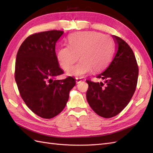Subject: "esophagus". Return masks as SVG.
Returning <instances> with one entry per match:
<instances>
[{
	"label": "esophagus",
	"mask_w": 153,
	"mask_h": 153,
	"mask_svg": "<svg viewBox=\"0 0 153 153\" xmlns=\"http://www.w3.org/2000/svg\"><path fill=\"white\" fill-rule=\"evenodd\" d=\"M81 82H82V79L80 78H76V84H79V83H80Z\"/></svg>",
	"instance_id": "1"
}]
</instances>
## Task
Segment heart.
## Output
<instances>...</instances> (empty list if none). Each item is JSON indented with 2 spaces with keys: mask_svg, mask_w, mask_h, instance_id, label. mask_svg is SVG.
<instances>
[{
  "mask_svg": "<svg viewBox=\"0 0 153 153\" xmlns=\"http://www.w3.org/2000/svg\"><path fill=\"white\" fill-rule=\"evenodd\" d=\"M112 40L108 36L96 32H80L68 38V47L59 48L57 59L59 66L68 71L79 56L80 61L73 66L69 74L84 76L92 70L99 72L108 64L113 52Z\"/></svg>",
  "mask_w": 153,
  "mask_h": 153,
  "instance_id": "heart-1",
  "label": "heart"
}]
</instances>
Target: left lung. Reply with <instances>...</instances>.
<instances>
[{
    "label": "left lung",
    "mask_w": 153,
    "mask_h": 153,
    "mask_svg": "<svg viewBox=\"0 0 153 153\" xmlns=\"http://www.w3.org/2000/svg\"><path fill=\"white\" fill-rule=\"evenodd\" d=\"M112 37L116 50L112 61L105 71L96 76L102 82L86 80L88 103L100 116L110 118L117 115L128 105L135 91L138 67L132 49L118 36Z\"/></svg>",
    "instance_id": "obj_1"
}]
</instances>
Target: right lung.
Here are the masks:
<instances>
[{"label":"right lung","instance_id":"obj_1","mask_svg":"<svg viewBox=\"0 0 153 153\" xmlns=\"http://www.w3.org/2000/svg\"><path fill=\"white\" fill-rule=\"evenodd\" d=\"M63 33L53 30L30 35L16 55L15 78L20 94L32 112L44 119L62 112L76 84L72 76L55 79L64 73L55 53V44Z\"/></svg>","mask_w":153,"mask_h":153}]
</instances>
